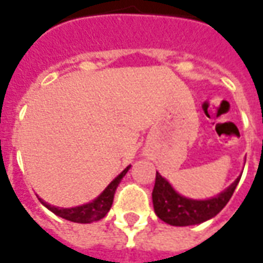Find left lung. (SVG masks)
I'll return each instance as SVG.
<instances>
[{"label":"left lung","instance_id":"8db88e82","mask_svg":"<svg viewBox=\"0 0 263 263\" xmlns=\"http://www.w3.org/2000/svg\"><path fill=\"white\" fill-rule=\"evenodd\" d=\"M239 179L241 176L237 177V180L230 187L215 197L209 200H192L175 192L171 183L156 172L155 187L152 192L155 213L160 220L171 226L186 227L201 224L215 217L226 207L239 183Z\"/></svg>","mask_w":263,"mask_h":263}]
</instances>
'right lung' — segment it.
<instances>
[{
	"mask_svg": "<svg viewBox=\"0 0 263 263\" xmlns=\"http://www.w3.org/2000/svg\"><path fill=\"white\" fill-rule=\"evenodd\" d=\"M129 167L131 166H128L126 169L121 172L120 175L115 177L114 180L105 187L103 193L100 194L96 200H92L91 203L83 204V205H79V207H71V209H60V207H54V205L45 203L41 198L39 200H41V203L46 209H49L52 213L59 215L62 218H65V220L73 221V222H80V224H90V222H94V221L101 220V218H104L107 215V213L111 209V205H112L115 190L118 187L121 179L125 176L126 172L129 171Z\"/></svg>",
	"mask_w": 263,
	"mask_h": 263,
	"instance_id": "right-lung-1",
	"label": "right lung"
}]
</instances>
